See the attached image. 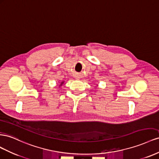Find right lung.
I'll list each match as a JSON object with an SVG mask.
<instances>
[{
	"instance_id": "add662e5",
	"label": "right lung",
	"mask_w": 159,
	"mask_h": 159,
	"mask_svg": "<svg viewBox=\"0 0 159 159\" xmlns=\"http://www.w3.org/2000/svg\"><path fill=\"white\" fill-rule=\"evenodd\" d=\"M63 83H64V82H62V83H61V84H60V86H61V85H62V84H63Z\"/></svg>"
}]
</instances>
